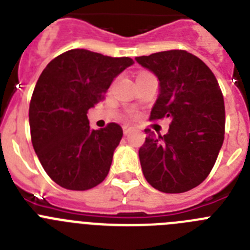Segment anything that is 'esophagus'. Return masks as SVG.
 I'll list each match as a JSON object with an SVG mask.
<instances>
[{"instance_id": "34e87169", "label": "esophagus", "mask_w": 250, "mask_h": 250, "mask_svg": "<svg viewBox=\"0 0 250 250\" xmlns=\"http://www.w3.org/2000/svg\"><path fill=\"white\" fill-rule=\"evenodd\" d=\"M131 130H132V127L129 126V125H124V126H123V131H124V134H125V135H126V134H129Z\"/></svg>"}]
</instances>
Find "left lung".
I'll list each match as a JSON object with an SVG mask.
<instances>
[{"instance_id":"8db88e82","label":"left lung","mask_w":250,"mask_h":250,"mask_svg":"<svg viewBox=\"0 0 250 250\" xmlns=\"http://www.w3.org/2000/svg\"><path fill=\"white\" fill-rule=\"evenodd\" d=\"M159 80V95L150 119L169 118L164 136L146 129L139 149L141 169L152 188L184 193L205 180L224 141L225 109L211 70L183 50L135 57Z\"/></svg>"}]
</instances>
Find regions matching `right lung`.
Segmentation results:
<instances>
[{
	"mask_svg": "<svg viewBox=\"0 0 250 250\" xmlns=\"http://www.w3.org/2000/svg\"><path fill=\"white\" fill-rule=\"evenodd\" d=\"M134 63L83 48L55 57L31 98V140L47 175L70 190H87L109 174L123 129L111 123L94 130L87 110L100 103L115 77Z\"/></svg>",
	"mask_w": 250,
	"mask_h": 250,
	"instance_id": "add662e5",
	"label": "right lung"
}]
</instances>
